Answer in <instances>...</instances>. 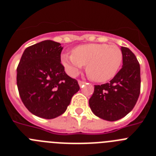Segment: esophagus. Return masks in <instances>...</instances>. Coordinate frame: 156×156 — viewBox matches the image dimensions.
Listing matches in <instances>:
<instances>
[{
	"label": "esophagus",
	"instance_id": "obj_1",
	"mask_svg": "<svg viewBox=\"0 0 156 156\" xmlns=\"http://www.w3.org/2000/svg\"><path fill=\"white\" fill-rule=\"evenodd\" d=\"M78 83H79V85H80V87H82L83 85L84 84V83H85V82H83V81H82V80H78Z\"/></svg>",
	"mask_w": 156,
	"mask_h": 156
}]
</instances>
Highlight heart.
Returning <instances> with one entry per match:
<instances>
[{
	"instance_id": "obj_1",
	"label": "heart",
	"mask_w": 156,
	"mask_h": 156,
	"mask_svg": "<svg viewBox=\"0 0 156 156\" xmlns=\"http://www.w3.org/2000/svg\"><path fill=\"white\" fill-rule=\"evenodd\" d=\"M122 62V53L116 45L86 44L76 47L73 54L62 55V63L71 76L78 74L87 65L86 71L93 80L105 82L113 78Z\"/></svg>"
}]
</instances>
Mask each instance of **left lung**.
<instances>
[{
	"mask_svg": "<svg viewBox=\"0 0 156 156\" xmlns=\"http://www.w3.org/2000/svg\"><path fill=\"white\" fill-rule=\"evenodd\" d=\"M122 67L109 83L94 85L89 105L94 115L115 121L127 115L135 106L140 91V64L128 48L121 47Z\"/></svg>",
	"mask_w": 156,
	"mask_h": 156,
	"instance_id": "8db88e82",
	"label": "left lung"
}]
</instances>
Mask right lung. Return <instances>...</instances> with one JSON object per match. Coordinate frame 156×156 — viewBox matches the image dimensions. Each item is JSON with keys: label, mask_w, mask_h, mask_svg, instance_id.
<instances>
[{"label": "right lung", "mask_w": 156, "mask_h": 156, "mask_svg": "<svg viewBox=\"0 0 156 156\" xmlns=\"http://www.w3.org/2000/svg\"><path fill=\"white\" fill-rule=\"evenodd\" d=\"M59 43L44 41L24 51L17 67L19 95L27 109L37 116L54 119L66 112L80 90L61 63Z\"/></svg>", "instance_id": "1"}]
</instances>
